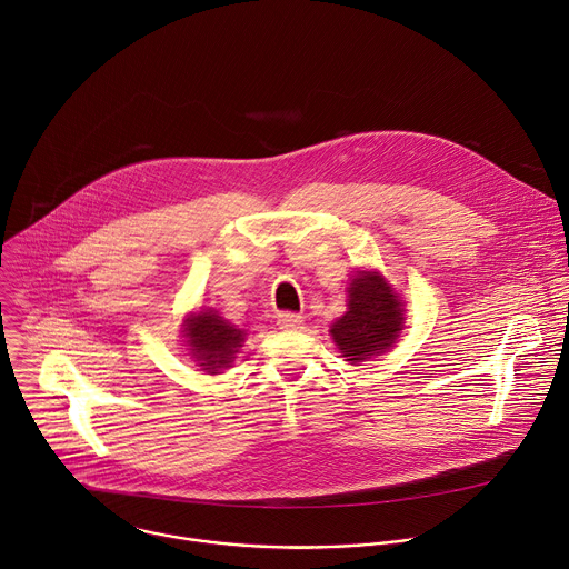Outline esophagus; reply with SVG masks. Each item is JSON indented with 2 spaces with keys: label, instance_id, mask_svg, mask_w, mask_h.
<instances>
[{
  "label": "esophagus",
  "instance_id": "esophagus-1",
  "mask_svg": "<svg viewBox=\"0 0 569 569\" xmlns=\"http://www.w3.org/2000/svg\"><path fill=\"white\" fill-rule=\"evenodd\" d=\"M277 323H279V329H283V331H297V329L303 327V317L297 315V312L286 310V312L277 315Z\"/></svg>",
  "mask_w": 569,
  "mask_h": 569
}]
</instances>
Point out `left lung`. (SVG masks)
Returning <instances> with one entry per match:
<instances>
[{"label": "left lung", "instance_id": "8db88e82", "mask_svg": "<svg viewBox=\"0 0 569 569\" xmlns=\"http://www.w3.org/2000/svg\"><path fill=\"white\" fill-rule=\"evenodd\" d=\"M349 310L333 321L331 336L347 362L358 365L393 347L402 331V299L380 272H358L347 288Z\"/></svg>", "mask_w": 569, "mask_h": 569}]
</instances>
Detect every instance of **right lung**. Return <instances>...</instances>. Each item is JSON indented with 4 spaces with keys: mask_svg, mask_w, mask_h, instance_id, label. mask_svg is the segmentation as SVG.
Here are the masks:
<instances>
[{
    "mask_svg": "<svg viewBox=\"0 0 569 569\" xmlns=\"http://www.w3.org/2000/svg\"><path fill=\"white\" fill-rule=\"evenodd\" d=\"M182 333L187 338L189 356L196 358L198 367L207 373H220V369L231 367L248 336L211 308L187 317Z\"/></svg>",
    "mask_w": 569,
    "mask_h": 569,
    "instance_id": "1",
    "label": "right lung"
}]
</instances>
